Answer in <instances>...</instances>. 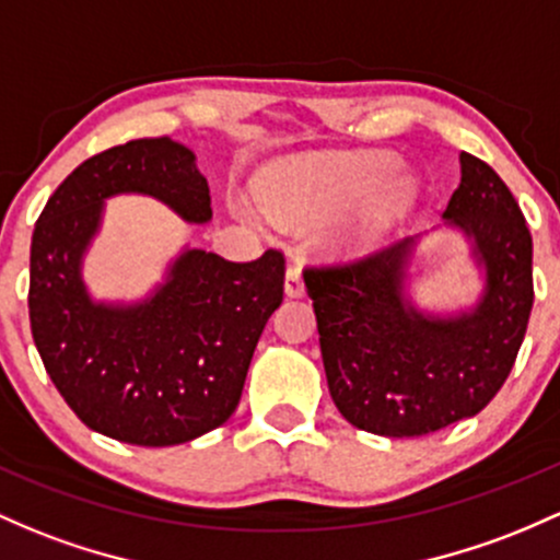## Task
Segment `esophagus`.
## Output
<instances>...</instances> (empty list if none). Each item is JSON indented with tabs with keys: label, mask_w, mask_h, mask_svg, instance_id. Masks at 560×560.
I'll list each match as a JSON object with an SVG mask.
<instances>
[{
	"label": "esophagus",
	"mask_w": 560,
	"mask_h": 560,
	"mask_svg": "<svg viewBox=\"0 0 560 560\" xmlns=\"http://www.w3.org/2000/svg\"><path fill=\"white\" fill-rule=\"evenodd\" d=\"M284 294L287 298H303L305 294V284H303V276H300V268H287Z\"/></svg>",
	"instance_id": "34e87169"
}]
</instances>
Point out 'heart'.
<instances>
[{
  "label": "heart",
  "instance_id": "1",
  "mask_svg": "<svg viewBox=\"0 0 560 560\" xmlns=\"http://www.w3.org/2000/svg\"><path fill=\"white\" fill-rule=\"evenodd\" d=\"M417 199L420 177L396 170V156L385 151L294 156L257 177V201L287 231H316L348 212L327 238L331 255L377 249L415 210ZM231 210L247 223L257 220L255 210L238 199L231 201Z\"/></svg>",
  "mask_w": 560,
  "mask_h": 560
}]
</instances>
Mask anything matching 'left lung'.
Masks as SVG:
<instances>
[{
	"label": "left lung",
	"instance_id": "left-lung-1",
	"mask_svg": "<svg viewBox=\"0 0 560 560\" xmlns=\"http://www.w3.org/2000/svg\"><path fill=\"white\" fill-rule=\"evenodd\" d=\"M444 229L459 233L478 270L472 303L425 308L415 300L428 233L346 268L305 270L331 401L350 425L411 439L476 417L524 342L534 303L532 233L494 170L459 153V186Z\"/></svg>",
	"mask_w": 560,
	"mask_h": 560
}]
</instances>
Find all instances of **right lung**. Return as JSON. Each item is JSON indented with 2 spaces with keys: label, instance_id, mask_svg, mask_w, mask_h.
<instances>
[{
  "label": "right lung",
  "instance_id": "add662e5",
  "mask_svg": "<svg viewBox=\"0 0 560 560\" xmlns=\"http://www.w3.org/2000/svg\"><path fill=\"white\" fill-rule=\"evenodd\" d=\"M149 196L186 223L212 220L196 153L143 138L79 164L36 220L28 316L45 370L84 425L135 446H175L236 411L257 340L284 298V257L229 262L190 247L138 300H97L84 257L114 196Z\"/></svg>",
  "mask_w": 560,
  "mask_h": 560
}]
</instances>
